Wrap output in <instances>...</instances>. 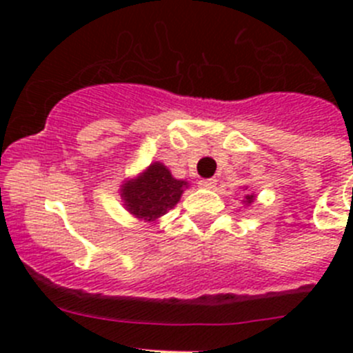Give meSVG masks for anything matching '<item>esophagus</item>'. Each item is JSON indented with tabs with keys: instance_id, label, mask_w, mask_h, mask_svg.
<instances>
[{
	"instance_id": "obj_1",
	"label": "esophagus",
	"mask_w": 353,
	"mask_h": 353,
	"mask_svg": "<svg viewBox=\"0 0 353 353\" xmlns=\"http://www.w3.org/2000/svg\"><path fill=\"white\" fill-rule=\"evenodd\" d=\"M199 184H201L203 188H206V190H215L216 179H203L199 181Z\"/></svg>"
}]
</instances>
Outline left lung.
<instances>
[{"instance_id": "1", "label": "left lung", "mask_w": 353, "mask_h": 353, "mask_svg": "<svg viewBox=\"0 0 353 353\" xmlns=\"http://www.w3.org/2000/svg\"><path fill=\"white\" fill-rule=\"evenodd\" d=\"M245 190H248V186H245ZM244 198H245V201H244L245 205H251V203L254 201V198H256V196H254V193H252V194H245Z\"/></svg>"}]
</instances>
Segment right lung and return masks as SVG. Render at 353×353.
<instances>
[{"mask_svg": "<svg viewBox=\"0 0 353 353\" xmlns=\"http://www.w3.org/2000/svg\"><path fill=\"white\" fill-rule=\"evenodd\" d=\"M188 186L186 181L172 177L163 163L154 162L138 177L124 181L121 198L131 215L145 222H155L177 205Z\"/></svg>", "mask_w": 353, "mask_h": 353, "instance_id": "right-lung-1", "label": "right lung"}]
</instances>
